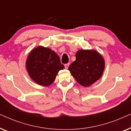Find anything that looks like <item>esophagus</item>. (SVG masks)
Masks as SVG:
<instances>
[{
	"label": "esophagus",
	"instance_id": "34e87169",
	"mask_svg": "<svg viewBox=\"0 0 131 131\" xmlns=\"http://www.w3.org/2000/svg\"><path fill=\"white\" fill-rule=\"evenodd\" d=\"M69 66H70V63L66 64L65 65H64V66H65L66 69H68V68H69Z\"/></svg>",
	"mask_w": 131,
	"mask_h": 131
}]
</instances>
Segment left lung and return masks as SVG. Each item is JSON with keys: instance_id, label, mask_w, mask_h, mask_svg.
I'll return each mask as SVG.
<instances>
[{"instance_id": "left-lung-1", "label": "left lung", "mask_w": 131, "mask_h": 131, "mask_svg": "<svg viewBox=\"0 0 131 131\" xmlns=\"http://www.w3.org/2000/svg\"><path fill=\"white\" fill-rule=\"evenodd\" d=\"M76 58L69 70L80 85L88 87L101 78L105 61L99 52L95 50L80 49L76 53Z\"/></svg>"}]
</instances>
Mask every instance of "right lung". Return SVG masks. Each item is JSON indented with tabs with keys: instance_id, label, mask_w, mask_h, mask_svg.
<instances>
[{
	"instance_id": "add662e5",
	"label": "right lung",
	"mask_w": 131,
	"mask_h": 131,
	"mask_svg": "<svg viewBox=\"0 0 131 131\" xmlns=\"http://www.w3.org/2000/svg\"><path fill=\"white\" fill-rule=\"evenodd\" d=\"M26 67L31 79L44 86L51 85L58 71L64 68L55 52L42 46L31 50L27 58Z\"/></svg>"
}]
</instances>
